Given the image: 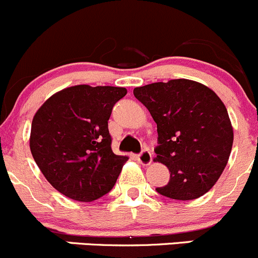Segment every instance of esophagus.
I'll return each mask as SVG.
<instances>
[{"instance_id": "34e87169", "label": "esophagus", "mask_w": 258, "mask_h": 258, "mask_svg": "<svg viewBox=\"0 0 258 258\" xmlns=\"http://www.w3.org/2000/svg\"><path fill=\"white\" fill-rule=\"evenodd\" d=\"M137 161L144 166L150 165L151 161H152V155H151L150 150H142L141 153L137 155Z\"/></svg>"}]
</instances>
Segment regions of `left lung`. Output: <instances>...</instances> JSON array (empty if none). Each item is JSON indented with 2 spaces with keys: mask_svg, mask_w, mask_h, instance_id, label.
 Here are the masks:
<instances>
[{
  "mask_svg": "<svg viewBox=\"0 0 258 258\" xmlns=\"http://www.w3.org/2000/svg\"><path fill=\"white\" fill-rule=\"evenodd\" d=\"M134 95L157 123L156 160L170 181L156 191L172 200H195L209 192L227 165L233 130L222 101L206 86L171 80L136 87Z\"/></svg>",
  "mask_w": 258,
  "mask_h": 258,
  "instance_id": "1",
  "label": "left lung"
}]
</instances>
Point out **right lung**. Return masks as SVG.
<instances>
[{
	"label": "right lung",
	"mask_w": 258,
	"mask_h": 258,
	"mask_svg": "<svg viewBox=\"0 0 258 258\" xmlns=\"http://www.w3.org/2000/svg\"><path fill=\"white\" fill-rule=\"evenodd\" d=\"M127 90L79 85L54 93L32 119L30 147L46 179L72 200L91 202L112 189L128 158L114 155L108 119Z\"/></svg>",
	"instance_id": "1"
}]
</instances>
